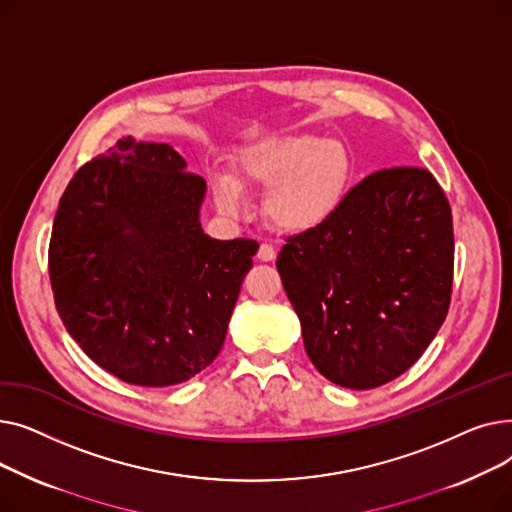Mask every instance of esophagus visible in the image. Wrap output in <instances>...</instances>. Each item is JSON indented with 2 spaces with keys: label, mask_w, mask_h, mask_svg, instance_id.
Here are the masks:
<instances>
[{
  "label": "esophagus",
  "mask_w": 512,
  "mask_h": 512,
  "mask_svg": "<svg viewBox=\"0 0 512 512\" xmlns=\"http://www.w3.org/2000/svg\"><path fill=\"white\" fill-rule=\"evenodd\" d=\"M257 257H259V261H274L276 259V249L272 245H267V242H263V245L257 251Z\"/></svg>",
  "instance_id": "obj_1"
}]
</instances>
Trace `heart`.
Masks as SVG:
<instances>
[{"label": "heart", "instance_id": "heart-1", "mask_svg": "<svg viewBox=\"0 0 512 512\" xmlns=\"http://www.w3.org/2000/svg\"><path fill=\"white\" fill-rule=\"evenodd\" d=\"M353 164L344 145L315 134H284L251 145L238 157V176L213 178V197L224 213L245 205V188H272L267 213L288 232L328 222L342 203Z\"/></svg>", "mask_w": 512, "mask_h": 512}]
</instances>
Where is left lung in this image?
I'll return each mask as SVG.
<instances>
[{"mask_svg":"<svg viewBox=\"0 0 512 512\" xmlns=\"http://www.w3.org/2000/svg\"><path fill=\"white\" fill-rule=\"evenodd\" d=\"M276 267L317 371L344 388H378L423 355L448 315L450 203L425 168L378 170L328 222L288 236Z\"/></svg>","mask_w":512,"mask_h":512,"instance_id":"obj_1","label":"left lung"}]
</instances>
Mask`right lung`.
<instances>
[{
  "label": "right lung",
  "mask_w": 512,
  "mask_h": 512,
  "mask_svg": "<svg viewBox=\"0 0 512 512\" xmlns=\"http://www.w3.org/2000/svg\"><path fill=\"white\" fill-rule=\"evenodd\" d=\"M166 143L132 137L72 176L49 240V280L68 334L134 386L195 378L224 346L259 245L199 224L205 180Z\"/></svg>",
  "instance_id": "add662e5"
}]
</instances>
